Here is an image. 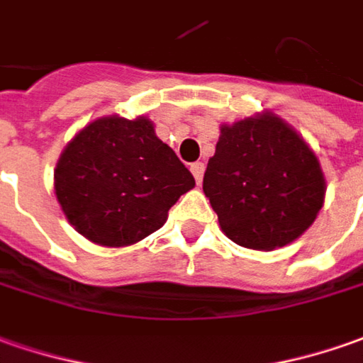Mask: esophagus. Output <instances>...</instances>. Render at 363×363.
I'll return each instance as SVG.
<instances>
[{"label":"esophagus","instance_id":"obj_1","mask_svg":"<svg viewBox=\"0 0 363 363\" xmlns=\"http://www.w3.org/2000/svg\"><path fill=\"white\" fill-rule=\"evenodd\" d=\"M191 172H192V177H194V181H196V184H201L202 172H204V162H201V161L192 162Z\"/></svg>","mask_w":363,"mask_h":363}]
</instances>
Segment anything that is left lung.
Returning <instances> with one entry per match:
<instances>
[{"label": "left lung", "mask_w": 363, "mask_h": 363, "mask_svg": "<svg viewBox=\"0 0 363 363\" xmlns=\"http://www.w3.org/2000/svg\"><path fill=\"white\" fill-rule=\"evenodd\" d=\"M202 191L233 242L274 250L316 220L326 184L316 155L284 121L266 113L220 129Z\"/></svg>", "instance_id": "8db88e82"}]
</instances>
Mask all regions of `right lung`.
I'll return each instance as SVG.
<instances>
[{"label": "right lung", "mask_w": 363, "mask_h": 363, "mask_svg": "<svg viewBox=\"0 0 363 363\" xmlns=\"http://www.w3.org/2000/svg\"><path fill=\"white\" fill-rule=\"evenodd\" d=\"M194 177L145 117L91 123L63 150L55 194L77 233L127 246L159 230Z\"/></svg>", "instance_id": "right-lung-1"}]
</instances>
